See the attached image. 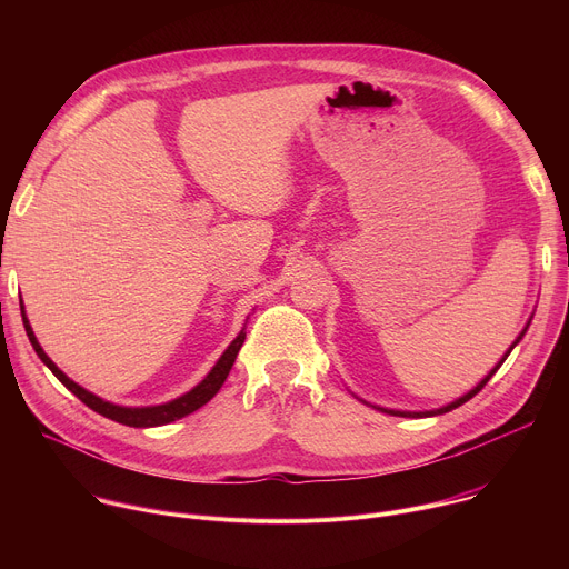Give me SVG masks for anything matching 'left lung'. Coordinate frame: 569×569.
<instances>
[{"instance_id": "8db88e82", "label": "left lung", "mask_w": 569, "mask_h": 569, "mask_svg": "<svg viewBox=\"0 0 569 569\" xmlns=\"http://www.w3.org/2000/svg\"><path fill=\"white\" fill-rule=\"evenodd\" d=\"M525 331H527V329H525ZM525 331H522V333H520V338H522V336H525ZM520 338H518V340H516V342H513V347H516V345H518V342H520ZM513 347H511V349H513ZM511 349H509V351H507V356H505V358H502V360H500V365H498V367H496V369H493V371H491V373H489V376H486V378H483V380H481V382H479V385H477V387H475V389H472V391H468V393H466V396H461V398H459V400H455V402H450V405H446V408H441V410H432V412H391V410H385V412H389V415H396V417H435V415H446V412H450V410H455V408H459V405H463V402H466V400H470V398H472V396H475V393H479V391H481V389H483V385H486V382H489V380H491V378H493V373H496V371H498V369H500V367H502V362H505V360H507V358H509V353H511Z\"/></svg>"}]
</instances>
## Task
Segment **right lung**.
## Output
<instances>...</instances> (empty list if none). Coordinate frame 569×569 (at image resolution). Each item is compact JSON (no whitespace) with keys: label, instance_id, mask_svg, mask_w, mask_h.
Instances as JSON below:
<instances>
[{"label":"right lung","instance_id":"add662e5","mask_svg":"<svg viewBox=\"0 0 569 569\" xmlns=\"http://www.w3.org/2000/svg\"><path fill=\"white\" fill-rule=\"evenodd\" d=\"M22 321H24L27 336H29V340H31V345H33L38 358L51 369V373H53L73 396H78L80 400H83V402L88 405L90 410L99 412L101 417L112 419V421L123 423V426H130V428L167 426V423H171V421H178V419H182V417H187V415L200 410L204 402H209V400L218 393V389L222 387V382H224L227 376H229V369L233 367V360H236V356H238L242 342H246V333L240 331V336L227 347V351L220 356V360L216 362V367L209 371V376H207L198 387H193L189 393H184V396H180V398H176V400H171V402H164V405H154V408H119V405H112V402H108V400H103V398L90 393L88 389H83L80 385H76L73 380H69V378L49 360V356L42 351V347L38 345V340H36V336H33L31 323H29V319H27V315H24V306H22Z\"/></svg>","mask_w":569,"mask_h":569}]
</instances>
